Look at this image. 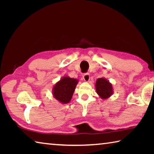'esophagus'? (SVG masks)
I'll use <instances>...</instances> for the list:
<instances>
[{
  "mask_svg": "<svg viewBox=\"0 0 154 154\" xmlns=\"http://www.w3.org/2000/svg\"><path fill=\"white\" fill-rule=\"evenodd\" d=\"M83 80L85 81V82H89L90 79V74L88 73H85L84 75H83Z\"/></svg>",
  "mask_w": 154,
  "mask_h": 154,
  "instance_id": "esophagus-1",
  "label": "esophagus"
}]
</instances>
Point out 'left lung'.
Listing matches in <instances>:
<instances>
[{"label": "left lung", "instance_id": "obj_1", "mask_svg": "<svg viewBox=\"0 0 154 154\" xmlns=\"http://www.w3.org/2000/svg\"><path fill=\"white\" fill-rule=\"evenodd\" d=\"M95 88L96 93L103 100L111 97L113 93V85L109 81L104 77L97 79L95 83Z\"/></svg>", "mask_w": 154, "mask_h": 154}]
</instances>
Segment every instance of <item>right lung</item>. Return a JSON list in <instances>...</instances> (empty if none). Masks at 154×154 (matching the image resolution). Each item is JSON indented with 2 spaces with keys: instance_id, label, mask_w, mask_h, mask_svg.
<instances>
[{
  "instance_id": "1",
  "label": "right lung",
  "mask_w": 154,
  "mask_h": 154,
  "mask_svg": "<svg viewBox=\"0 0 154 154\" xmlns=\"http://www.w3.org/2000/svg\"><path fill=\"white\" fill-rule=\"evenodd\" d=\"M79 80L69 76L62 77L52 88V94L60 103L67 104L71 101Z\"/></svg>"
}]
</instances>
